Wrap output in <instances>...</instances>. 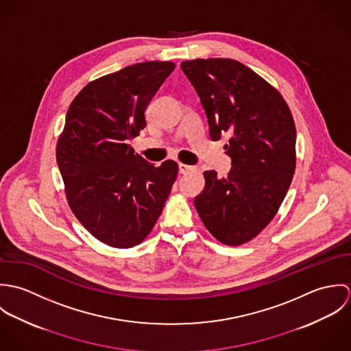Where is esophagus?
Listing matches in <instances>:
<instances>
[{
  "instance_id": "34e87169",
  "label": "esophagus",
  "mask_w": 351,
  "mask_h": 351,
  "mask_svg": "<svg viewBox=\"0 0 351 351\" xmlns=\"http://www.w3.org/2000/svg\"><path fill=\"white\" fill-rule=\"evenodd\" d=\"M178 170L181 174H186L189 171H193L195 167L193 166H189V165H185V163H178Z\"/></svg>"
}]
</instances>
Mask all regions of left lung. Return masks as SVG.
I'll return each mask as SVG.
<instances>
[{"label": "left lung", "mask_w": 351, "mask_h": 351, "mask_svg": "<svg viewBox=\"0 0 351 351\" xmlns=\"http://www.w3.org/2000/svg\"><path fill=\"white\" fill-rule=\"evenodd\" d=\"M205 110L209 136H228L227 177L204 173L195 205L206 230L221 243L243 245L274 217L296 167V127L282 96L234 59L181 63Z\"/></svg>", "instance_id": "1"}]
</instances>
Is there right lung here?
<instances>
[{
	"instance_id": "right-lung-1",
	"label": "right lung",
	"mask_w": 351,
	"mask_h": 351,
	"mask_svg": "<svg viewBox=\"0 0 351 351\" xmlns=\"http://www.w3.org/2000/svg\"><path fill=\"white\" fill-rule=\"evenodd\" d=\"M173 62L127 66L88 84L73 100L56 145L69 205L102 243L139 245L156 223L178 165L155 166L130 142L146 127V109Z\"/></svg>"
}]
</instances>
